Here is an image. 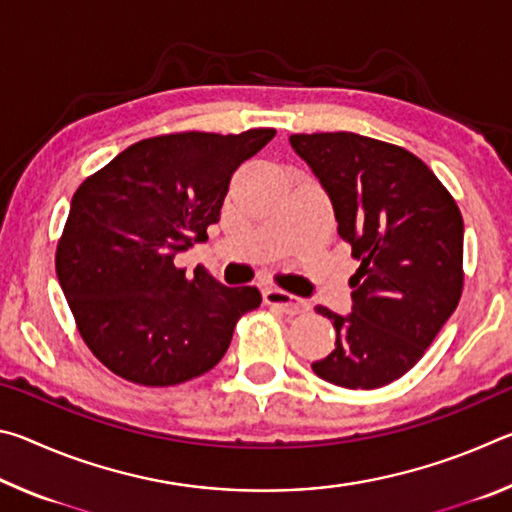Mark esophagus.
Segmentation results:
<instances>
[{"label": "esophagus", "instance_id": "obj_1", "mask_svg": "<svg viewBox=\"0 0 512 512\" xmlns=\"http://www.w3.org/2000/svg\"><path fill=\"white\" fill-rule=\"evenodd\" d=\"M264 302H266V305H273L277 309H282L284 314H291V316L307 311L305 300L291 296L289 291H282V289H266L264 291Z\"/></svg>", "mask_w": 512, "mask_h": 512}]
</instances>
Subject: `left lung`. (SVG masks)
Here are the masks:
<instances>
[{
    "label": "left lung",
    "mask_w": 512,
    "mask_h": 512,
    "mask_svg": "<svg viewBox=\"0 0 512 512\" xmlns=\"http://www.w3.org/2000/svg\"><path fill=\"white\" fill-rule=\"evenodd\" d=\"M289 142L361 262L350 277L352 314L318 307L336 343L311 368L343 388L391 384L422 359L461 300L463 216L436 173L402 146L345 131Z\"/></svg>",
    "instance_id": "8db88e82"
}]
</instances>
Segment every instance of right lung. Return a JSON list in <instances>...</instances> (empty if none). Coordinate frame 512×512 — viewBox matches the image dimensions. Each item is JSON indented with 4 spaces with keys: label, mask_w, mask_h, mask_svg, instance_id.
I'll use <instances>...</instances> for the list:
<instances>
[{
    "label": "right lung",
    "mask_w": 512,
    "mask_h": 512,
    "mask_svg": "<svg viewBox=\"0 0 512 512\" xmlns=\"http://www.w3.org/2000/svg\"><path fill=\"white\" fill-rule=\"evenodd\" d=\"M275 137H149L76 189L58 241L56 273L83 341L103 366L142 386H176L212 370L257 287L187 277L176 253L207 239L232 173Z\"/></svg>",
    "instance_id": "1"
}]
</instances>
